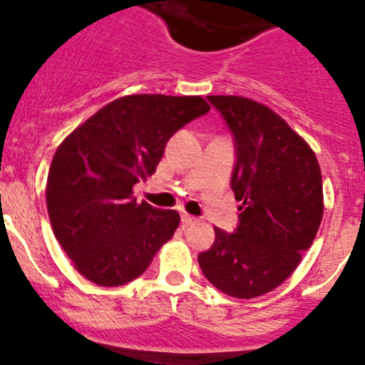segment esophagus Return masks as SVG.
I'll list each match as a JSON object with an SVG mask.
<instances>
[{"mask_svg": "<svg viewBox=\"0 0 365 365\" xmlns=\"http://www.w3.org/2000/svg\"><path fill=\"white\" fill-rule=\"evenodd\" d=\"M195 217L193 215H188V213H182V215H180V222L185 224V226H190V224H193L195 222Z\"/></svg>", "mask_w": 365, "mask_h": 365, "instance_id": "esophagus-1", "label": "esophagus"}]
</instances>
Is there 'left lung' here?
<instances>
[{
	"label": "left lung",
	"mask_w": 365,
	"mask_h": 365,
	"mask_svg": "<svg viewBox=\"0 0 365 365\" xmlns=\"http://www.w3.org/2000/svg\"><path fill=\"white\" fill-rule=\"evenodd\" d=\"M233 133L232 190L240 200L233 233L215 228L199 253L206 279L235 299L269 293L297 269L324 213L315 152L266 105L239 96H208Z\"/></svg>",
	"instance_id": "left-lung-1"
}]
</instances>
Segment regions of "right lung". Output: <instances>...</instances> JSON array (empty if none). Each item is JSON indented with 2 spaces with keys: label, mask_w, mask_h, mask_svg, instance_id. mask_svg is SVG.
<instances>
[{
  "label": "right lung",
  "mask_w": 365,
  "mask_h": 365,
  "mask_svg": "<svg viewBox=\"0 0 365 365\" xmlns=\"http://www.w3.org/2000/svg\"><path fill=\"white\" fill-rule=\"evenodd\" d=\"M210 112L199 96H125L59 145L46 180L53 235L90 282L123 286L148 269L175 233V210L137 202L133 185L155 173L170 137Z\"/></svg>",
  "instance_id": "right-lung-1"
}]
</instances>
